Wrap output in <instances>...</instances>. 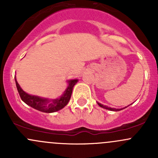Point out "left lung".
<instances>
[{"label": "left lung", "instance_id": "1", "mask_svg": "<svg viewBox=\"0 0 158 158\" xmlns=\"http://www.w3.org/2000/svg\"><path fill=\"white\" fill-rule=\"evenodd\" d=\"M98 103V106H100V107H102V108H103V109H109V110H111V111H120V110H122V109H112V108H109V107H108V106H103V105H102L101 103H99V102H97ZM126 108V107H125Z\"/></svg>", "mask_w": 158, "mask_h": 158}]
</instances>
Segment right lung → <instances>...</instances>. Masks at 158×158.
I'll list each match as a JSON object with an SVG mask.
<instances>
[{
  "label": "right lung",
  "mask_w": 158,
  "mask_h": 158,
  "mask_svg": "<svg viewBox=\"0 0 158 158\" xmlns=\"http://www.w3.org/2000/svg\"><path fill=\"white\" fill-rule=\"evenodd\" d=\"M15 82L19 95H20L21 99L27 105L33 108V109L38 110V111H42V112L51 113L62 109L68 104L70 98H71L73 86L78 82V79H73V80L69 81V86L65 91L64 94L60 98L52 100V101H49L47 98H43L40 97L35 96V95H30L29 94L26 93L20 87L18 82L16 80V77Z\"/></svg>",
  "instance_id": "obj_1"
}]
</instances>
